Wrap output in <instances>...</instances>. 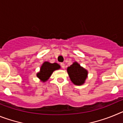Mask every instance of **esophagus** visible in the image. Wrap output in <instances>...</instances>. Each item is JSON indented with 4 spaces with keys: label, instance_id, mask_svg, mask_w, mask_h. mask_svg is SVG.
<instances>
[{
    "label": "esophagus",
    "instance_id": "obj_1",
    "mask_svg": "<svg viewBox=\"0 0 123 123\" xmlns=\"http://www.w3.org/2000/svg\"><path fill=\"white\" fill-rule=\"evenodd\" d=\"M60 66H61V67L63 68V69H64V68H65V63H61Z\"/></svg>",
    "mask_w": 123,
    "mask_h": 123
}]
</instances>
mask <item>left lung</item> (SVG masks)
Segmentation results:
<instances>
[{
    "label": "left lung",
    "mask_w": 123,
    "mask_h": 123,
    "mask_svg": "<svg viewBox=\"0 0 123 123\" xmlns=\"http://www.w3.org/2000/svg\"><path fill=\"white\" fill-rule=\"evenodd\" d=\"M67 71L71 81L75 85H82L87 76V70L82 68L76 62L68 67Z\"/></svg>",
    "instance_id": "obj_1"
}]
</instances>
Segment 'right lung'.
Returning a JSON list of instances; mask_svg holds the SVG:
<instances>
[{
    "mask_svg": "<svg viewBox=\"0 0 123 123\" xmlns=\"http://www.w3.org/2000/svg\"><path fill=\"white\" fill-rule=\"evenodd\" d=\"M60 68V65L56 63H50L48 62H45L42 64L41 68V71L37 74V76L43 82H45L50 78L54 71L59 69Z\"/></svg>",
    "mask_w": 123,
    "mask_h": 123,
    "instance_id": "right-lung-1",
    "label": "right lung"
}]
</instances>
